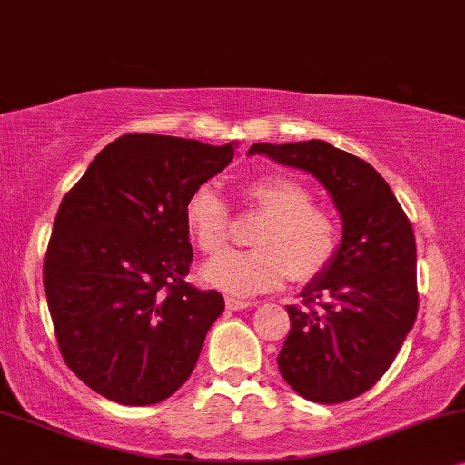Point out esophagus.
<instances>
[{"instance_id": "1", "label": "esophagus", "mask_w": 465, "mask_h": 465, "mask_svg": "<svg viewBox=\"0 0 465 465\" xmlns=\"http://www.w3.org/2000/svg\"><path fill=\"white\" fill-rule=\"evenodd\" d=\"M225 304L229 311H244V308H251V306H257V302H251V300H244V297H236V295H229L225 300Z\"/></svg>"}]
</instances>
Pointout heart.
Instances as JSON below:
<instances>
[{
	"label": "heart",
	"instance_id": "heart-1",
	"mask_svg": "<svg viewBox=\"0 0 465 465\" xmlns=\"http://www.w3.org/2000/svg\"><path fill=\"white\" fill-rule=\"evenodd\" d=\"M244 203L263 214L252 233L255 249L229 251L203 268V281L233 295L272 291L293 276H319L340 249L336 216L314 206L311 189L287 176H262L242 187ZM184 225L197 249L216 255L232 236V213L208 184L184 202Z\"/></svg>",
	"mask_w": 465,
	"mask_h": 465
}]
</instances>
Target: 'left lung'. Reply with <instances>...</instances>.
Wrapping results in <instances>:
<instances>
[{
  "label": "left lung",
  "instance_id": "obj_1",
  "mask_svg": "<svg viewBox=\"0 0 465 465\" xmlns=\"http://www.w3.org/2000/svg\"><path fill=\"white\" fill-rule=\"evenodd\" d=\"M249 154L312 174L342 216L336 257L306 284L302 304L287 306L291 331L278 370L317 404L357 398L387 372L417 319L411 221L372 165L323 140L257 142Z\"/></svg>",
  "mask_w": 465,
  "mask_h": 465
}]
</instances>
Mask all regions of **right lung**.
I'll return each instance as SVG.
<instances>
[{
  "instance_id": "1",
  "label": "right lung",
  "mask_w": 465,
  "mask_h": 465,
  "mask_svg": "<svg viewBox=\"0 0 465 465\" xmlns=\"http://www.w3.org/2000/svg\"><path fill=\"white\" fill-rule=\"evenodd\" d=\"M236 142L125 134L67 191L45 257V293L74 374L125 406L157 404L193 372L225 300L184 281L191 191L227 168Z\"/></svg>"
}]
</instances>
